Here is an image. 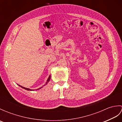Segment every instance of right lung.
<instances>
[{
    "instance_id": "add662e5",
    "label": "right lung",
    "mask_w": 122,
    "mask_h": 122,
    "mask_svg": "<svg viewBox=\"0 0 122 122\" xmlns=\"http://www.w3.org/2000/svg\"><path fill=\"white\" fill-rule=\"evenodd\" d=\"M50 78H51V76H49V77H48V80H47V81H46V84L48 83L49 82V81H50ZM45 84V85H46ZM45 85H44V86H45ZM19 86H20V87H22L23 89H25V90H28V91H33V90H31V89H28V88H26V87H23V86H20V85H19ZM42 87H40V88H39V89H37V90H39L40 89H41V88H42Z\"/></svg>"
}]
</instances>
